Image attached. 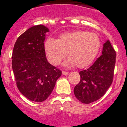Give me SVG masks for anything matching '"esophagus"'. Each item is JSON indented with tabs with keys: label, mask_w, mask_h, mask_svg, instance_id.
<instances>
[{
	"label": "esophagus",
	"mask_w": 127,
	"mask_h": 127,
	"mask_svg": "<svg viewBox=\"0 0 127 127\" xmlns=\"http://www.w3.org/2000/svg\"><path fill=\"white\" fill-rule=\"evenodd\" d=\"M62 74H63V75H68V74H69V72H68L64 71V70H63V71H62Z\"/></svg>",
	"instance_id": "1"
}]
</instances>
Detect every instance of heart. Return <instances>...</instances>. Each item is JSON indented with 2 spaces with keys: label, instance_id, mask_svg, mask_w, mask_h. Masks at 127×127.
Listing matches in <instances>:
<instances>
[{
  "label": "heart",
  "instance_id": "heart-1",
  "mask_svg": "<svg viewBox=\"0 0 127 127\" xmlns=\"http://www.w3.org/2000/svg\"><path fill=\"white\" fill-rule=\"evenodd\" d=\"M101 47L97 34L87 31L78 30L60 35L58 40L49 38L45 43V51L49 61L53 65L59 63L66 51L69 57L64 65L76 64L78 68L86 67L94 60Z\"/></svg>",
  "mask_w": 127,
  "mask_h": 127
}]
</instances>
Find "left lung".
<instances>
[{
  "mask_svg": "<svg viewBox=\"0 0 127 127\" xmlns=\"http://www.w3.org/2000/svg\"><path fill=\"white\" fill-rule=\"evenodd\" d=\"M115 59V51L107 40L103 44L102 55L89 68L79 72L80 81L74 89V93L80 101L88 104L103 96L112 84Z\"/></svg>",
  "mask_w": 127,
  "mask_h": 127,
  "instance_id": "obj_1",
  "label": "left lung"
}]
</instances>
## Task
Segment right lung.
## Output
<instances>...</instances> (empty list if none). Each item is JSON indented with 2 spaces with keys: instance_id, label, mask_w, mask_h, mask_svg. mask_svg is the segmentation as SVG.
Here are the masks:
<instances>
[{
  "instance_id": "1",
  "label": "right lung",
  "mask_w": 127,
  "mask_h": 127,
  "mask_svg": "<svg viewBox=\"0 0 127 127\" xmlns=\"http://www.w3.org/2000/svg\"><path fill=\"white\" fill-rule=\"evenodd\" d=\"M49 29L43 25L31 27L17 39L12 66L19 91L26 98L41 102L51 94L61 70L49 63L44 41Z\"/></svg>"
}]
</instances>
